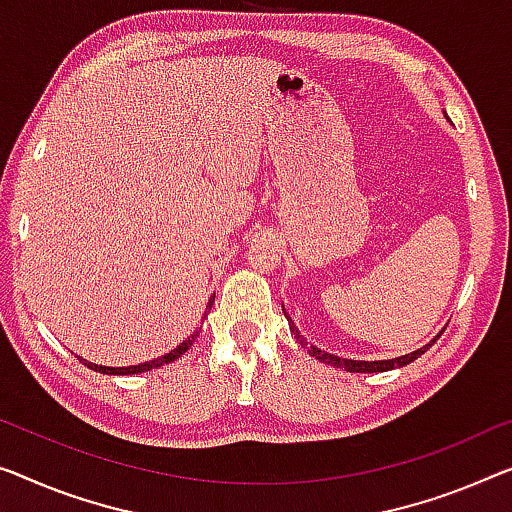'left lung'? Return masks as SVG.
I'll return each instance as SVG.
<instances>
[{
	"label": "left lung",
	"instance_id": "8db88e82",
	"mask_svg": "<svg viewBox=\"0 0 512 512\" xmlns=\"http://www.w3.org/2000/svg\"><path fill=\"white\" fill-rule=\"evenodd\" d=\"M282 312H285V308H282ZM285 317H287V312H285ZM287 322H289V331L294 333V338L299 340L301 347L308 349L310 356H315L317 361H322V363H326V365H333V368H345L347 372H388V370H393V368H404V365H409L411 361H416L418 356H423V354L427 352V349H430V347L434 345V342L439 340V335L444 333V331H439V333L434 335V338H432L430 342H427V345H423L421 349H416V352H411V354L398 356V358H386V361H352V358L335 356V354H329V352H322V349L315 347V345H308L303 335L299 333V329H296V326H294L292 319L287 317Z\"/></svg>",
	"mask_w": 512,
	"mask_h": 512
}]
</instances>
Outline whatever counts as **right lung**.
<instances>
[{
  "label": "right lung",
  "mask_w": 512,
  "mask_h": 512,
  "mask_svg": "<svg viewBox=\"0 0 512 512\" xmlns=\"http://www.w3.org/2000/svg\"><path fill=\"white\" fill-rule=\"evenodd\" d=\"M213 299H216V294L211 296L209 299V303H207V312L211 310V305H213ZM207 312H204V317H207ZM200 331H202V326L197 331H193L188 335L186 340L181 342L179 347H174L170 354H163V356H158V358H154V361H144V363H137V365H128V368H108V365H98V363H89L87 358H80L82 363L87 365V368H91L94 372H101V375H140V372H149V370H156V368H160V365H165V363H172V361H177L179 356H183L190 349V345H193V342L200 338Z\"/></svg>",
  "instance_id": "1"
}]
</instances>
